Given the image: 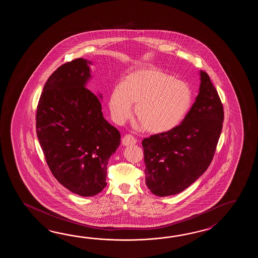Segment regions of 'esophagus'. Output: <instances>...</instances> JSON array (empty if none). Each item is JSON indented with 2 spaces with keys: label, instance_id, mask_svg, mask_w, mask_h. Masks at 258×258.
<instances>
[{
  "label": "esophagus",
  "instance_id": "obj_1",
  "mask_svg": "<svg viewBox=\"0 0 258 258\" xmlns=\"http://www.w3.org/2000/svg\"><path fill=\"white\" fill-rule=\"evenodd\" d=\"M121 143L124 147H128V146H132V145H136L137 144V139L135 137L131 136V135H126L125 137L122 138Z\"/></svg>",
  "mask_w": 258,
  "mask_h": 258
}]
</instances>
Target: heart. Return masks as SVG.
<instances>
[{
	"label": "heart",
	"instance_id": "b5f03b06",
	"mask_svg": "<svg viewBox=\"0 0 258 258\" xmlns=\"http://www.w3.org/2000/svg\"><path fill=\"white\" fill-rule=\"evenodd\" d=\"M192 103V89L168 73L143 67L124 77L121 86L110 95V114L117 123L135 116L146 130L161 134L178 126L187 115Z\"/></svg>",
	"mask_w": 258,
	"mask_h": 258
}]
</instances>
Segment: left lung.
I'll list each match as a JSON object with an SVG mask.
<instances>
[{"instance_id":"8db88e82","label":"left lung","mask_w":258,"mask_h":258,"mask_svg":"<svg viewBox=\"0 0 258 258\" xmlns=\"http://www.w3.org/2000/svg\"><path fill=\"white\" fill-rule=\"evenodd\" d=\"M199 75V92L181 124L142 141L146 184L158 197L185 190L213 159L224 111L209 75L204 71Z\"/></svg>"}]
</instances>
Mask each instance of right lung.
I'll list each match as a JSON object with an SVG mask.
<instances>
[{
	"label": "right lung",
	"mask_w": 258,
	"mask_h": 258,
	"mask_svg": "<svg viewBox=\"0 0 258 258\" xmlns=\"http://www.w3.org/2000/svg\"><path fill=\"white\" fill-rule=\"evenodd\" d=\"M91 60L76 59L49 77L39 99L36 128L47 164L70 192L93 197L107 182V165L121 144L101 111L102 95L87 88Z\"/></svg>",
	"instance_id": "add662e5"
}]
</instances>
